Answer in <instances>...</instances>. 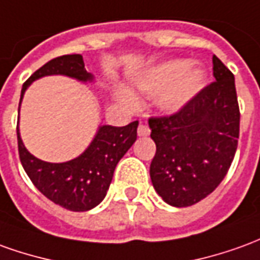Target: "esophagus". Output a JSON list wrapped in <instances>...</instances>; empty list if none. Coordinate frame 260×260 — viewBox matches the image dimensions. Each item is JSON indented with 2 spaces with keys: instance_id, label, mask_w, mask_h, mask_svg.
Returning a JSON list of instances; mask_svg holds the SVG:
<instances>
[{
  "instance_id": "34e87169",
  "label": "esophagus",
  "mask_w": 260,
  "mask_h": 260,
  "mask_svg": "<svg viewBox=\"0 0 260 260\" xmlns=\"http://www.w3.org/2000/svg\"><path fill=\"white\" fill-rule=\"evenodd\" d=\"M150 134V129H149L146 125L141 124L138 126V136H142V138H146Z\"/></svg>"
}]
</instances>
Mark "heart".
<instances>
[{
    "mask_svg": "<svg viewBox=\"0 0 260 260\" xmlns=\"http://www.w3.org/2000/svg\"><path fill=\"white\" fill-rule=\"evenodd\" d=\"M207 69L190 59H170L148 67L135 79V86L146 95H156V107L173 115L183 111L207 83ZM118 100L135 104V97L126 88L117 91Z\"/></svg>",
    "mask_w": 260,
    "mask_h": 260,
    "instance_id": "obj_1",
    "label": "heart"
}]
</instances>
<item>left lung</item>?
<instances>
[{
	"instance_id": "8db88e82",
	"label": "left lung",
	"mask_w": 260,
	"mask_h": 260,
	"mask_svg": "<svg viewBox=\"0 0 260 260\" xmlns=\"http://www.w3.org/2000/svg\"><path fill=\"white\" fill-rule=\"evenodd\" d=\"M212 72L215 81L183 111L149 119L156 143L150 180L169 206L188 207L206 199L222 181L237 152L235 79L217 56H212Z\"/></svg>"
}]
</instances>
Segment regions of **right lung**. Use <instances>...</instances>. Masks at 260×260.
Instances as JSON below:
<instances>
[{
	"instance_id": "obj_1",
	"label": "right lung",
	"mask_w": 260,
	"mask_h": 260,
	"mask_svg": "<svg viewBox=\"0 0 260 260\" xmlns=\"http://www.w3.org/2000/svg\"><path fill=\"white\" fill-rule=\"evenodd\" d=\"M46 76H66L84 84L95 83V77L86 70L81 54L56 57L26 80L21 91L19 110L28 87ZM138 125V121L126 126L100 125L90 145L77 157L50 163L38 159L25 148L18 121L16 135L21 163L36 188L54 204L70 211H88L107 196L118 161L136 141Z\"/></svg>"
}]
</instances>
